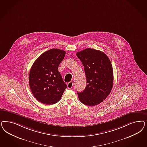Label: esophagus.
I'll use <instances>...</instances> for the list:
<instances>
[{
    "instance_id": "1",
    "label": "esophagus",
    "mask_w": 147,
    "mask_h": 147,
    "mask_svg": "<svg viewBox=\"0 0 147 147\" xmlns=\"http://www.w3.org/2000/svg\"><path fill=\"white\" fill-rule=\"evenodd\" d=\"M73 82H70V83H69L68 84H67V88H68V89H71L72 88V86H73Z\"/></svg>"
}]
</instances>
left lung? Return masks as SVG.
Masks as SVG:
<instances>
[{
	"mask_svg": "<svg viewBox=\"0 0 147 147\" xmlns=\"http://www.w3.org/2000/svg\"><path fill=\"white\" fill-rule=\"evenodd\" d=\"M82 63L86 79V86L78 92L83 104L94 106L102 102L113 86L114 75L111 63L108 56L99 50L88 48L76 53Z\"/></svg>",
	"mask_w": 147,
	"mask_h": 147,
	"instance_id": "obj_1",
	"label": "left lung"
}]
</instances>
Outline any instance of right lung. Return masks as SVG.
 I'll return each mask as SVG.
<instances>
[{"mask_svg":"<svg viewBox=\"0 0 147 147\" xmlns=\"http://www.w3.org/2000/svg\"><path fill=\"white\" fill-rule=\"evenodd\" d=\"M65 51L52 49L44 52L33 63L29 74V85L36 99L45 104L56 103L67 85L58 67Z\"/></svg>","mask_w":147,"mask_h":147,"instance_id":"add662e5","label":"right lung"}]
</instances>
